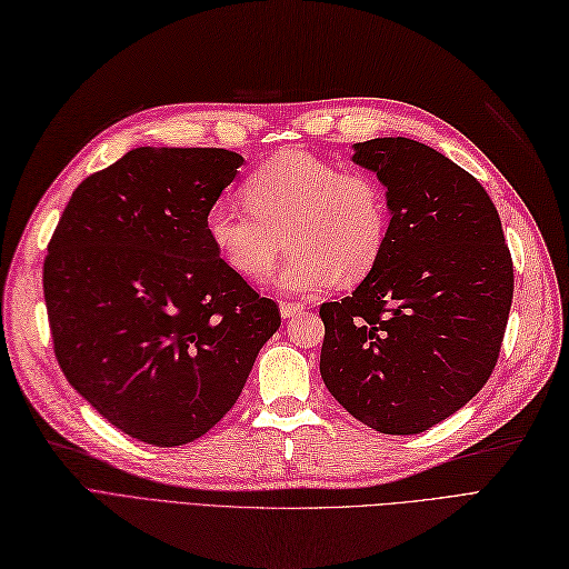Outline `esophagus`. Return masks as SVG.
Instances as JSON below:
<instances>
[{
    "label": "esophagus",
    "mask_w": 569,
    "mask_h": 569,
    "mask_svg": "<svg viewBox=\"0 0 569 569\" xmlns=\"http://www.w3.org/2000/svg\"><path fill=\"white\" fill-rule=\"evenodd\" d=\"M279 309H281V317H283V319H292V317L302 315L305 305H300V302H281Z\"/></svg>",
    "instance_id": "34e87169"
}]
</instances>
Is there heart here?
Returning <instances> with one entry per match:
<instances>
[{
	"instance_id": "obj_1",
	"label": "heart",
	"mask_w": 569,
	"mask_h": 569,
	"mask_svg": "<svg viewBox=\"0 0 569 569\" xmlns=\"http://www.w3.org/2000/svg\"><path fill=\"white\" fill-rule=\"evenodd\" d=\"M250 211L217 200L206 212L214 252L246 281L267 279L290 248L277 277L288 296L357 283L378 264L390 233V203L380 181L363 170L300 149L281 151L246 179Z\"/></svg>"
}]
</instances>
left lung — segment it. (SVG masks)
Listing matches in <instances>:
<instances>
[{"label": "left lung", "instance_id": "1", "mask_svg": "<svg viewBox=\"0 0 569 569\" xmlns=\"http://www.w3.org/2000/svg\"><path fill=\"white\" fill-rule=\"evenodd\" d=\"M352 160L388 189L390 233L352 296L323 302L321 378L363 426L418 435L482 390L512 302V260L482 184L430 146L382 137Z\"/></svg>", "mask_w": 569, "mask_h": 569}]
</instances>
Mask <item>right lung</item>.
Returning <instances> with one entry per match:
<instances>
[{"mask_svg": "<svg viewBox=\"0 0 569 569\" xmlns=\"http://www.w3.org/2000/svg\"><path fill=\"white\" fill-rule=\"evenodd\" d=\"M227 149L141 146L72 191L44 302L68 382L139 442L179 447L224 418L279 307L233 273L206 212L238 174Z\"/></svg>", "mask_w": 569, "mask_h": 569, "instance_id": "right-lung-1", "label": "right lung"}]
</instances>
